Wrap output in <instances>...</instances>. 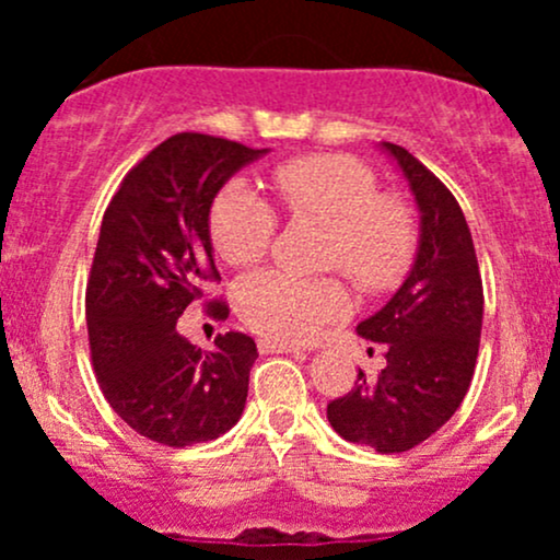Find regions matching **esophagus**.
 Wrapping results in <instances>:
<instances>
[{
    "instance_id": "esophagus-1",
    "label": "esophagus",
    "mask_w": 560,
    "mask_h": 560,
    "mask_svg": "<svg viewBox=\"0 0 560 560\" xmlns=\"http://www.w3.org/2000/svg\"><path fill=\"white\" fill-rule=\"evenodd\" d=\"M258 350L262 355H279V352H298L294 345H284V342H276V339H258Z\"/></svg>"
}]
</instances>
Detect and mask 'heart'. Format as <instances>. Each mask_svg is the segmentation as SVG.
I'll return each instance as SVG.
<instances>
[{"label":"heart","mask_w":560,"mask_h":560,"mask_svg":"<svg viewBox=\"0 0 560 560\" xmlns=\"http://www.w3.org/2000/svg\"><path fill=\"white\" fill-rule=\"evenodd\" d=\"M273 189L292 223H318L329 231L324 266L339 268L365 294H384L408 276L419 249V218L408 199L378 191V176L363 160L342 152H316L276 165ZM279 215L253 186L229 182L210 208V236L234 268L255 266L271 253ZM234 305L260 337L307 342L350 311L342 281L300 279L260 271L240 279Z\"/></svg>","instance_id":"1"}]
</instances>
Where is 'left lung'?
Wrapping results in <instances>:
<instances>
[{"label": "left lung", "instance_id": "obj_1", "mask_svg": "<svg viewBox=\"0 0 560 560\" xmlns=\"http://www.w3.org/2000/svg\"><path fill=\"white\" fill-rule=\"evenodd\" d=\"M421 210L413 271L358 334L384 345L376 382L361 371L355 387L326 405L334 432L376 453L421 445L464 402L477 369L485 289L477 249L458 199L405 147L384 141Z\"/></svg>", "mask_w": 560, "mask_h": 560}]
</instances>
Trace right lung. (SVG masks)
I'll list each match as a JSON object with an SVG mask.
<instances>
[{"instance_id": "1", "label": "right lung", "mask_w": 560, "mask_h": 560, "mask_svg": "<svg viewBox=\"0 0 560 560\" xmlns=\"http://www.w3.org/2000/svg\"><path fill=\"white\" fill-rule=\"evenodd\" d=\"M266 150L210 133L165 139L126 173L102 215L86 284V326L102 395L133 432L168 447L210 442L240 421L255 339L242 331L199 350L176 331L221 276L210 205L229 176ZM226 318L223 298L202 302Z\"/></svg>"}]
</instances>
